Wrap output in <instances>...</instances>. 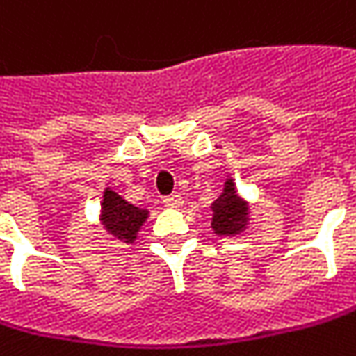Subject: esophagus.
I'll use <instances>...</instances> for the list:
<instances>
[{"instance_id": "esophagus-1", "label": "esophagus", "mask_w": 356, "mask_h": 356, "mask_svg": "<svg viewBox=\"0 0 356 356\" xmlns=\"http://www.w3.org/2000/svg\"><path fill=\"white\" fill-rule=\"evenodd\" d=\"M163 201H165V205H167V207H181V205H183V197H181L179 193L167 195Z\"/></svg>"}]
</instances>
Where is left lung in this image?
Listing matches in <instances>:
<instances>
[{
	"label": "left lung",
	"instance_id": "obj_1",
	"mask_svg": "<svg viewBox=\"0 0 356 356\" xmlns=\"http://www.w3.org/2000/svg\"><path fill=\"white\" fill-rule=\"evenodd\" d=\"M211 227L218 236H238L245 229L250 221L248 201L238 195L234 179H227L223 185V193L211 203Z\"/></svg>",
	"mask_w": 356,
	"mask_h": 356
}]
</instances>
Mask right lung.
Returning a JSON list of instances; mask_svg holds the SVG:
<instances>
[{
	"label": "right lung",
	"instance_id": "obj_1",
	"mask_svg": "<svg viewBox=\"0 0 356 356\" xmlns=\"http://www.w3.org/2000/svg\"><path fill=\"white\" fill-rule=\"evenodd\" d=\"M147 218H149L147 209L135 207L111 187L104 189L102 203H100V221L106 234L113 236V240L118 243H133Z\"/></svg>",
	"mask_w": 356,
	"mask_h": 356
}]
</instances>
